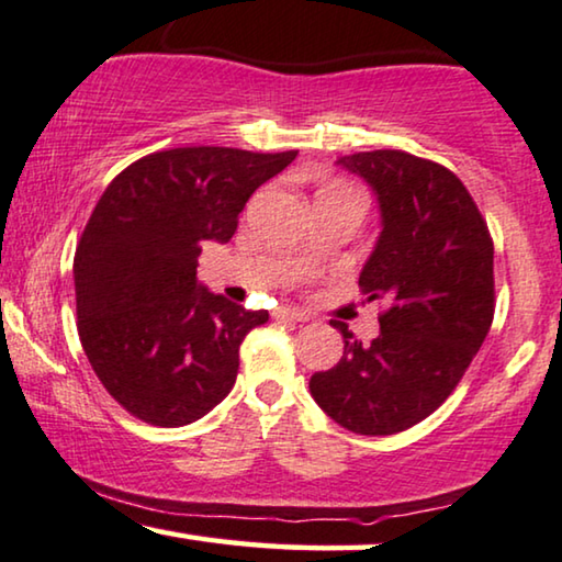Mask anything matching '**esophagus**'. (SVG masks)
<instances>
[{
    "mask_svg": "<svg viewBox=\"0 0 562 562\" xmlns=\"http://www.w3.org/2000/svg\"><path fill=\"white\" fill-rule=\"evenodd\" d=\"M276 319H289V322H306L310 319V314L302 312V310H294V306H279V310L273 312Z\"/></svg>",
    "mask_w": 562,
    "mask_h": 562,
    "instance_id": "34e87169",
    "label": "esophagus"
}]
</instances>
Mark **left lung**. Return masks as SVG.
Here are the masks:
<instances>
[{
	"label": "left lung",
	"mask_w": 562,
	"mask_h": 562,
	"mask_svg": "<svg viewBox=\"0 0 562 562\" xmlns=\"http://www.w3.org/2000/svg\"><path fill=\"white\" fill-rule=\"evenodd\" d=\"M373 189L381 235L360 271L368 302L386 310L360 342L348 325L342 358L310 379L312 398L358 435H396L452 394L494 319V243L456 173L404 150L337 158Z\"/></svg>",
	"instance_id": "obj_1"
}]
</instances>
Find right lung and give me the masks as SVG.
<instances>
[{
    "label": "right lung",
    "instance_id": "1",
    "mask_svg": "<svg viewBox=\"0 0 562 562\" xmlns=\"http://www.w3.org/2000/svg\"><path fill=\"white\" fill-rule=\"evenodd\" d=\"M296 150L171 148L104 189L74 258L79 337L97 379L156 427L202 419L235 386L250 312L196 279L204 243H227L252 191Z\"/></svg>",
    "mask_w": 562,
    "mask_h": 562
}]
</instances>
